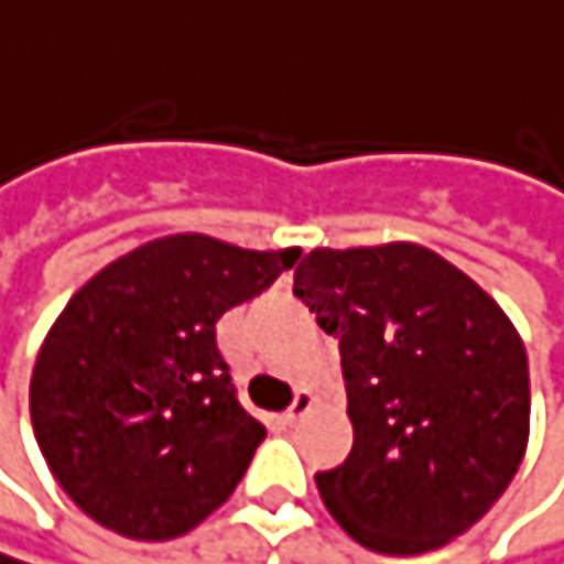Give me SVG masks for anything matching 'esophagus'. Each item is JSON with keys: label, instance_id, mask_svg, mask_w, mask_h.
<instances>
[{"label": "esophagus", "instance_id": "esophagus-1", "mask_svg": "<svg viewBox=\"0 0 564 564\" xmlns=\"http://www.w3.org/2000/svg\"><path fill=\"white\" fill-rule=\"evenodd\" d=\"M311 408H314V394H311L307 388H301V391L294 394V404L284 411V421H288V424H297V421H301V417H304Z\"/></svg>", "mask_w": 564, "mask_h": 564}]
</instances>
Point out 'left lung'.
I'll use <instances>...</instances> for the list:
<instances>
[{"label":"left lung","mask_w":564,"mask_h":564,"mask_svg":"<svg viewBox=\"0 0 564 564\" xmlns=\"http://www.w3.org/2000/svg\"><path fill=\"white\" fill-rule=\"evenodd\" d=\"M294 294L340 340L354 448L317 475L337 525L381 555L468 532L529 445V357L505 311L417 243L311 250Z\"/></svg>","instance_id":"8db88e82"}]
</instances>
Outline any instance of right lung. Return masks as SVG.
I'll return each instance as SVG.
<instances>
[{"instance_id": "obj_1", "label": "right lung", "mask_w": 564, "mask_h": 564, "mask_svg": "<svg viewBox=\"0 0 564 564\" xmlns=\"http://www.w3.org/2000/svg\"><path fill=\"white\" fill-rule=\"evenodd\" d=\"M297 257L173 234L102 267L63 307L29 414L50 471L102 529L166 542L234 495L267 427L237 401L217 321Z\"/></svg>"}]
</instances>
